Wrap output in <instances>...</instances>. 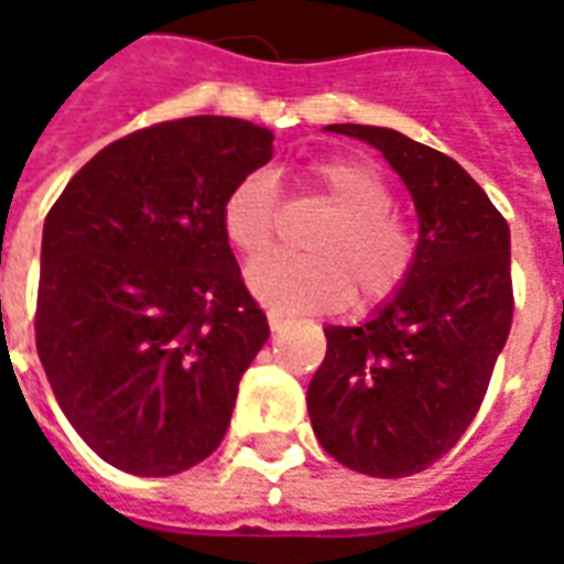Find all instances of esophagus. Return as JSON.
Masks as SVG:
<instances>
[{
    "label": "esophagus",
    "instance_id": "1",
    "mask_svg": "<svg viewBox=\"0 0 564 564\" xmlns=\"http://www.w3.org/2000/svg\"><path fill=\"white\" fill-rule=\"evenodd\" d=\"M265 317H269L271 332H281L283 326H286V323H290V317H286V314H283V311H278V307H269V311H265Z\"/></svg>",
    "mask_w": 564,
    "mask_h": 564
}]
</instances>
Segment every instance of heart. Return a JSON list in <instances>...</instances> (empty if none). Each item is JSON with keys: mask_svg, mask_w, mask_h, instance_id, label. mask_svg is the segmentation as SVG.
Returning <instances> with one entry per match:
<instances>
[{"mask_svg": "<svg viewBox=\"0 0 564 564\" xmlns=\"http://www.w3.org/2000/svg\"><path fill=\"white\" fill-rule=\"evenodd\" d=\"M307 184L335 205L314 238L317 257H271L250 269L253 293L281 311H329L356 293L359 305H378L402 290L416 262V235L392 210L387 177L359 160L307 165ZM281 181L271 169L241 174L220 205V226L235 253L259 259L278 238Z\"/></svg>", "mask_w": 564, "mask_h": 564, "instance_id": "heart-1", "label": "heart"}]
</instances>
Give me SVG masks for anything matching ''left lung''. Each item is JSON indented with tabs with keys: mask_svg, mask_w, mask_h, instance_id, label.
Listing matches in <instances>:
<instances>
[{
	"mask_svg": "<svg viewBox=\"0 0 564 564\" xmlns=\"http://www.w3.org/2000/svg\"><path fill=\"white\" fill-rule=\"evenodd\" d=\"M378 148L411 189V278L362 326H326L307 387L314 435L347 468L411 477L456 447L484 404L513 319L510 229L480 184L395 129L335 123Z\"/></svg>",
	"mask_w": 564,
	"mask_h": 564,
	"instance_id": "1",
	"label": "left lung"
}]
</instances>
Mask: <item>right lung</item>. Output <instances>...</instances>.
Returning <instances> with one entry per match:
<instances>
[{"instance_id":"add662e5","label":"right lung","mask_w":564,"mask_h":564,"mask_svg":"<svg viewBox=\"0 0 564 564\" xmlns=\"http://www.w3.org/2000/svg\"><path fill=\"white\" fill-rule=\"evenodd\" d=\"M271 141L235 117L165 120L99 150L47 210L39 359L68 423L120 471H186L229 429L269 319L220 205Z\"/></svg>"}]
</instances>
